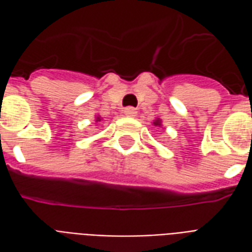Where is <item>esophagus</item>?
Segmentation results:
<instances>
[{"label": "esophagus", "mask_w": 252, "mask_h": 252, "mask_svg": "<svg viewBox=\"0 0 252 252\" xmlns=\"http://www.w3.org/2000/svg\"><path fill=\"white\" fill-rule=\"evenodd\" d=\"M124 113H126V116H128V117H135V116L137 115V110L135 109V108H132V106H128V108L124 109Z\"/></svg>", "instance_id": "1"}]
</instances>
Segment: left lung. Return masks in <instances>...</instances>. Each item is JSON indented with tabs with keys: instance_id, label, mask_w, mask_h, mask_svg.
I'll return each instance as SVG.
<instances>
[{
	"instance_id": "1",
	"label": "left lung",
	"mask_w": 252,
	"mask_h": 252,
	"mask_svg": "<svg viewBox=\"0 0 252 252\" xmlns=\"http://www.w3.org/2000/svg\"><path fill=\"white\" fill-rule=\"evenodd\" d=\"M153 126H159V128H162V126H163V124H162V120H160L159 117H157V119H155V120L153 121Z\"/></svg>"
}]
</instances>
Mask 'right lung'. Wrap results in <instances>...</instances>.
<instances>
[{
	"label": "right lung",
	"instance_id": "1",
	"mask_svg": "<svg viewBox=\"0 0 252 252\" xmlns=\"http://www.w3.org/2000/svg\"><path fill=\"white\" fill-rule=\"evenodd\" d=\"M102 120V117L101 116H95V123H98V121Z\"/></svg>",
	"mask_w": 252,
	"mask_h": 252
}]
</instances>
